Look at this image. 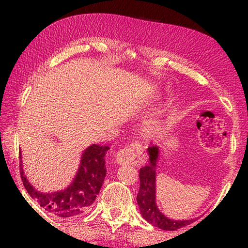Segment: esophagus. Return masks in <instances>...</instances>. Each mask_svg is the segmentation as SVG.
I'll use <instances>...</instances> for the list:
<instances>
[{
  "label": "esophagus",
  "mask_w": 248,
  "mask_h": 248,
  "mask_svg": "<svg viewBox=\"0 0 248 248\" xmlns=\"http://www.w3.org/2000/svg\"><path fill=\"white\" fill-rule=\"evenodd\" d=\"M145 161L146 153L144 149L142 148V145H140L139 143L125 146V148L118 151V153L116 154V162L119 165H125L131 162L142 164Z\"/></svg>",
  "instance_id": "1"
}]
</instances>
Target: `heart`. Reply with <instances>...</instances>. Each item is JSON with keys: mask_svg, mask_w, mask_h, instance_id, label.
Listing matches in <instances>:
<instances>
[{"mask_svg": "<svg viewBox=\"0 0 248 248\" xmlns=\"http://www.w3.org/2000/svg\"><path fill=\"white\" fill-rule=\"evenodd\" d=\"M158 131V125L155 124V123H151L149 124V128H148V132L150 134H155Z\"/></svg>", "mask_w": 248, "mask_h": 248, "instance_id": "b5f03b06", "label": "heart"}]
</instances>
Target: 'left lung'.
Returning <instances> with one entry per match:
<instances>
[{
  "label": "left lung",
  "mask_w": 248,
  "mask_h": 248,
  "mask_svg": "<svg viewBox=\"0 0 248 248\" xmlns=\"http://www.w3.org/2000/svg\"><path fill=\"white\" fill-rule=\"evenodd\" d=\"M149 164L142 167L139 173L140 189L137 196L140 212L144 219L156 228L166 231H176L183 226L192 223L191 220H171L165 217L157 208L155 201V180H156V162L158 158L159 150L157 146H150L148 149Z\"/></svg>",
  "instance_id": "obj_1"
}]
</instances>
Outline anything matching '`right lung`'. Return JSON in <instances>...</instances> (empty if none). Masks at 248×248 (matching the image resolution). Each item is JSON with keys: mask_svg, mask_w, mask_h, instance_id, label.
<instances>
[{"mask_svg": "<svg viewBox=\"0 0 248 248\" xmlns=\"http://www.w3.org/2000/svg\"><path fill=\"white\" fill-rule=\"evenodd\" d=\"M109 150L107 145L92 144L84 150L81 163L73 182L64 190L40 192L31 186L24 174L22 161L19 171L22 182L29 196L40 204L41 208L60 217H71L82 215L94 203L106 177L105 155ZM19 158L22 155L19 152Z\"/></svg>", "mask_w": 248, "mask_h": 248, "instance_id": "add662e5", "label": "right lung"}]
</instances>
